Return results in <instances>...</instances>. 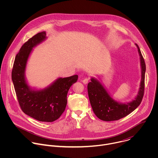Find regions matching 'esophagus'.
<instances>
[{
    "label": "esophagus",
    "instance_id": "obj_1",
    "mask_svg": "<svg viewBox=\"0 0 158 158\" xmlns=\"http://www.w3.org/2000/svg\"><path fill=\"white\" fill-rule=\"evenodd\" d=\"M88 82H89V78H88V77H85V78H84V79L82 80V82H83L84 84H87Z\"/></svg>",
    "mask_w": 158,
    "mask_h": 158
}]
</instances>
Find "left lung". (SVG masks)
Wrapping results in <instances>:
<instances>
[{
  "label": "left lung",
  "mask_w": 158,
  "mask_h": 158,
  "mask_svg": "<svg viewBox=\"0 0 158 158\" xmlns=\"http://www.w3.org/2000/svg\"><path fill=\"white\" fill-rule=\"evenodd\" d=\"M140 56L142 78L141 87L137 97L132 102L127 104L118 103L112 99L102 85L96 79H91L87 84V92L93 110L96 116L101 120L112 121L119 120L132 112L141 104L144 93V80L146 64L140 49L136 44Z\"/></svg>",
  "instance_id": "1"
}]
</instances>
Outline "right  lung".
<instances>
[{"label":"right lung","instance_id":"obj_1","mask_svg":"<svg viewBox=\"0 0 158 158\" xmlns=\"http://www.w3.org/2000/svg\"><path fill=\"white\" fill-rule=\"evenodd\" d=\"M46 32L37 33L22 45L15 58L12 80L22 110L39 121L53 122L64 112L67 93L78 76L59 78L49 87L40 91L30 89L24 76L27 60L32 48L46 39Z\"/></svg>","mask_w":158,"mask_h":158}]
</instances>
